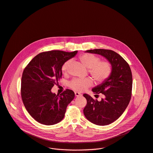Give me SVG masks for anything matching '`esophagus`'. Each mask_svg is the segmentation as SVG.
Returning a JSON list of instances; mask_svg holds the SVG:
<instances>
[{"mask_svg": "<svg viewBox=\"0 0 153 153\" xmlns=\"http://www.w3.org/2000/svg\"><path fill=\"white\" fill-rule=\"evenodd\" d=\"M82 95L81 94H80L79 92H75V96L76 97H80V96H82Z\"/></svg>", "mask_w": 153, "mask_h": 153, "instance_id": "esophagus-1", "label": "esophagus"}]
</instances>
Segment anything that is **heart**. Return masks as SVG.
I'll return each mask as SVG.
<instances>
[{
    "label": "heart",
    "instance_id": "heart-1",
    "mask_svg": "<svg viewBox=\"0 0 153 153\" xmlns=\"http://www.w3.org/2000/svg\"><path fill=\"white\" fill-rule=\"evenodd\" d=\"M79 60L82 65L88 69L89 73L95 81L101 83L106 81L112 73L111 63L106 60L100 61V58L91 53H84L79 56ZM70 61H65L61 67L62 73L68 72ZM93 85L92 80L90 78L84 79H74L70 83V87L78 92H83Z\"/></svg>",
    "mask_w": 153,
    "mask_h": 153
}]
</instances>
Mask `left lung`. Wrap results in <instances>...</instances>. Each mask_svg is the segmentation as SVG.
Here are the masks:
<instances>
[{
	"mask_svg": "<svg viewBox=\"0 0 153 153\" xmlns=\"http://www.w3.org/2000/svg\"><path fill=\"white\" fill-rule=\"evenodd\" d=\"M86 52L105 57L112 66L110 77L92 89L96 94H102L104 98L98 101L88 94L83 95L87 100L83 109L86 118L97 125H108L121 116L130 102L132 89L131 70L128 63L113 51L95 49L88 50Z\"/></svg>",
	"mask_w": 153,
	"mask_h": 153,
	"instance_id": "8db88e82",
	"label": "left lung"
}]
</instances>
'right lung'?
<instances>
[{"mask_svg":"<svg viewBox=\"0 0 153 153\" xmlns=\"http://www.w3.org/2000/svg\"><path fill=\"white\" fill-rule=\"evenodd\" d=\"M77 53V51L42 52L24 68L21 78L22 100L30 115L39 123L52 125L64 117L67 107L74 99V93L66 89L59 95L52 93L51 89L62 77L63 64Z\"/></svg>","mask_w":153,"mask_h":153,"instance_id":"1","label":"right lung"}]
</instances>
